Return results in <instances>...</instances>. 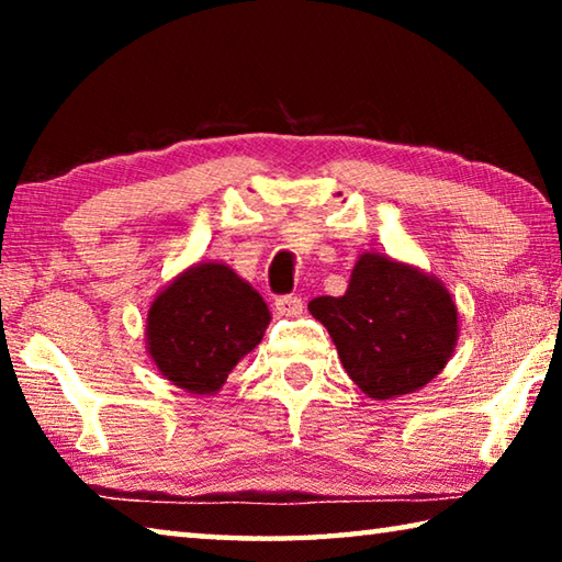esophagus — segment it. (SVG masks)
Returning <instances> with one entry per match:
<instances>
[{
    "label": "esophagus",
    "mask_w": 562,
    "mask_h": 562,
    "mask_svg": "<svg viewBox=\"0 0 562 562\" xmlns=\"http://www.w3.org/2000/svg\"><path fill=\"white\" fill-rule=\"evenodd\" d=\"M274 312H278L280 317H300L302 300L300 297H278L274 300Z\"/></svg>",
    "instance_id": "34e87169"
}]
</instances>
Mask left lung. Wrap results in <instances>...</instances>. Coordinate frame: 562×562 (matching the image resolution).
I'll return each instance as SVG.
<instances>
[{
    "label": "left lung",
    "mask_w": 562,
    "mask_h": 562,
    "mask_svg": "<svg viewBox=\"0 0 562 562\" xmlns=\"http://www.w3.org/2000/svg\"><path fill=\"white\" fill-rule=\"evenodd\" d=\"M327 327L345 372L376 402L414 394L443 372L459 341V307L416 265L361 252L341 297L307 304Z\"/></svg>",
    "instance_id": "obj_1"
}]
</instances>
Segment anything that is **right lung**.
<instances>
[{
    "label": "right lung",
    "instance_id": "obj_1",
    "mask_svg": "<svg viewBox=\"0 0 562 562\" xmlns=\"http://www.w3.org/2000/svg\"><path fill=\"white\" fill-rule=\"evenodd\" d=\"M262 294L223 262L178 272L148 307L146 351L160 376L195 396L223 389L270 325Z\"/></svg>",
    "mask_w": 562,
    "mask_h": 562
}]
</instances>
